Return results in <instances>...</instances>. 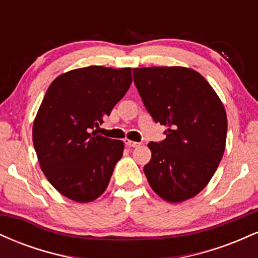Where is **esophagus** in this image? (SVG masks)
<instances>
[{
  "label": "esophagus",
  "mask_w": 258,
  "mask_h": 258,
  "mask_svg": "<svg viewBox=\"0 0 258 258\" xmlns=\"http://www.w3.org/2000/svg\"><path fill=\"white\" fill-rule=\"evenodd\" d=\"M125 144L130 148H136V147L139 146V143H137V142L130 141V139H125Z\"/></svg>",
  "instance_id": "obj_1"
}]
</instances>
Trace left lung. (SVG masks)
Returning <instances> with one entry per match:
<instances>
[{
    "label": "left lung",
    "instance_id": "left-lung-1",
    "mask_svg": "<svg viewBox=\"0 0 258 258\" xmlns=\"http://www.w3.org/2000/svg\"><path fill=\"white\" fill-rule=\"evenodd\" d=\"M133 81L166 138L148 144V182L164 200L180 203L200 193L223 156L227 138L224 106L199 73L182 67L133 69Z\"/></svg>",
    "mask_w": 258,
    "mask_h": 258
}]
</instances>
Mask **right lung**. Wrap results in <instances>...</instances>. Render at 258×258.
Returning a JSON list of instances; mask_svg holds the SVG:
<instances>
[{"mask_svg":"<svg viewBox=\"0 0 258 258\" xmlns=\"http://www.w3.org/2000/svg\"><path fill=\"white\" fill-rule=\"evenodd\" d=\"M132 84L131 68L99 65L58 76L32 127L41 170L64 197L88 203L100 197L122 156L123 142L96 135Z\"/></svg>","mask_w":258,"mask_h":258,"instance_id":"1","label":"right lung"}]
</instances>
